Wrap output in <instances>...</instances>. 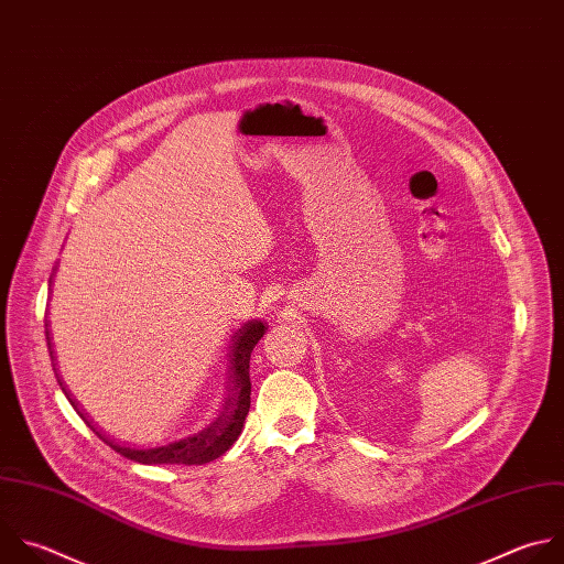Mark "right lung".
Returning a JSON list of instances; mask_svg holds the SVG:
<instances>
[{"instance_id":"right-lung-1","label":"right lung","mask_w":564,"mask_h":564,"mask_svg":"<svg viewBox=\"0 0 564 564\" xmlns=\"http://www.w3.org/2000/svg\"><path fill=\"white\" fill-rule=\"evenodd\" d=\"M51 283L53 281H48V285ZM265 329H268V325L263 321H248L246 325H241V329L235 332L232 345H230L228 392H226L224 410L217 416V421H213L206 430H202L197 434L183 436L174 443L159 445V447H126V445H119V443L106 438L101 432H97L90 425L86 414L77 410V403L70 399V392L62 383L59 373H55V377H57L62 392L66 394V399L70 401L75 412L84 419V423H88V427H93V432L123 458H130L141 465H206V463L224 456L235 445V441L241 436L246 416L250 412V394H252L250 354H252L254 345L263 338ZM46 343H48V351H51L53 369H55L57 362H55V351H53V343H51V332H46Z\"/></svg>"}]
</instances>
